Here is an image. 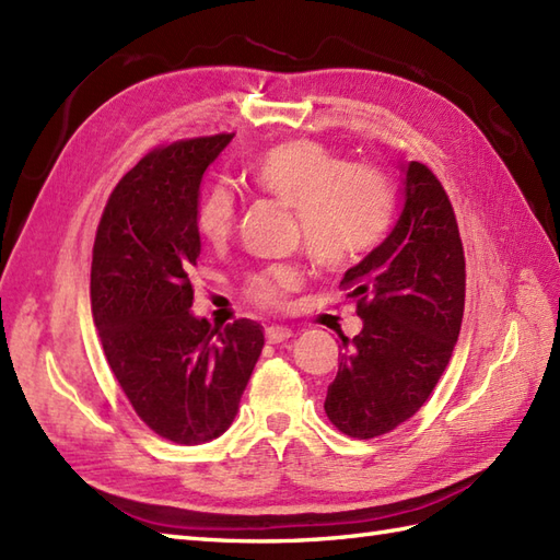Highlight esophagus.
<instances>
[{"instance_id": "34e87169", "label": "esophagus", "mask_w": 560, "mask_h": 560, "mask_svg": "<svg viewBox=\"0 0 560 560\" xmlns=\"http://www.w3.org/2000/svg\"><path fill=\"white\" fill-rule=\"evenodd\" d=\"M291 336H293V331L285 329V327H269L267 329V341L269 343H283V341H289Z\"/></svg>"}]
</instances>
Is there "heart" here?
Segmentation results:
<instances>
[{"mask_svg":"<svg viewBox=\"0 0 560 560\" xmlns=\"http://www.w3.org/2000/svg\"><path fill=\"white\" fill-rule=\"evenodd\" d=\"M257 192L298 212L307 253L324 269L341 271L362 262L386 236L394 219V188L380 168L350 164L315 140H289L259 154L250 166ZM238 224V198L229 186H212L195 212L200 236L221 245ZM303 283L291 265L259 271L248 295L262 307H281Z\"/></svg>","mask_w":560,"mask_h":560,"instance_id":"obj_1","label":"heart"}]
</instances>
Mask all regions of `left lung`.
<instances>
[{"label": "left lung", "instance_id": "obj_1", "mask_svg": "<svg viewBox=\"0 0 560 560\" xmlns=\"http://www.w3.org/2000/svg\"><path fill=\"white\" fill-rule=\"evenodd\" d=\"M400 172L396 226L341 281L362 331L343 339L324 410L353 439L392 432L424 406L463 324L465 255L448 195L420 162Z\"/></svg>", "mask_w": 560, "mask_h": 560}]
</instances>
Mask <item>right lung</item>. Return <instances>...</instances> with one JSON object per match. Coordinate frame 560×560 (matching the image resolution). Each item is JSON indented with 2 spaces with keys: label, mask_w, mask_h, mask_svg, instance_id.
I'll list each match as a JSON object with an SVG mask.
<instances>
[{
  "label": "right lung",
  "mask_w": 560,
  "mask_h": 560,
  "mask_svg": "<svg viewBox=\"0 0 560 560\" xmlns=\"http://www.w3.org/2000/svg\"><path fill=\"white\" fill-rule=\"evenodd\" d=\"M231 138L145 154L109 195L90 269L93 319L116 382L154 434L186 446L231 427L265 346L253 319L212 327L190 312L200 184Z\"/></svg>",
  "instance_id": "1"
}]
</instances>
